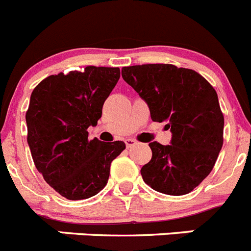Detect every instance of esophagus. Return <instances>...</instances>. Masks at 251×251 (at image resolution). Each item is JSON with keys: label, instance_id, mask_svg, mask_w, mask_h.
<instances>
[{"label": "esophagus", "instance_id": "esophagus-1", "mask_svg": "<svg viewBox=\"0 0 251 251\" xmlns=\"http://www.w3.org/2000/svg\"><path fill=\"white\" fill-rule=\"evenodd\" d=\"M124 142H126V146H127V148L134 147V146H136L137 143H138V142H137L136 139H133V138H127Z\"/></svg>", "mask_w": 251, "mask_h": 251}]
</instances>
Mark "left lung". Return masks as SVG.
I'll use <instances>...</instances> for the list:
<instances>
[{"mask_svg": "<svg viewBox=\"0 0 251 251\" xmlns=\"http://www.w3.org/2000/svg\"><path fill=\"white\" fill-rule=\"evenodd\" d=\"M122 76L148 104L153 122H166L171 145L150 143L152 158L141 168L154 191L191 192L210 175L224 143V115L211 84L191 69L171 64L124 66Z\"/></svg>", "mask_w": 251, "mask_h": 251, "instance_id": "8db88e82", "label": "left lung"}]
</instances>
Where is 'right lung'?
Masks as SVG:
<instances>
[{"label": "right lung", "mask_w": 251, "mask_h": 251, "mask_svg": "<svg viewBox=\"0 0 251 251\" xmlns=\"http://www.w3.org/2000/svg\"><path fill=\"white\" fill-rule=\"evenodd\" d=\"M119 68L86 66L45 77L31 94L26 112L27 143L37 171L68 200L89 199L105 187L110 163L124 142L89 139Z\"/></svg>", "instance_id": "right-lung-1"}]
</instances>
